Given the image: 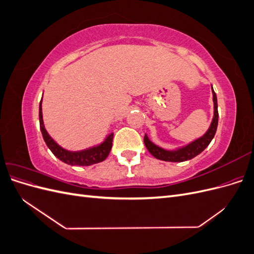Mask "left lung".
Here are the masks:
<instances>
[{
  "mask_svg": "<svg viewBox=\"0 0 254 254\" xmlns=\"http://www.w3.org/2000/svg\"><path fill=\"white\" fill-rule=\"evenodd\" d=\"M212 94H213V103H214V114H213L211 125L209 129L205 131V133L202 134L201 136L197 137L196 140L190 142L187 145H183L181 147L168 150V149L160 147V146L156 145L155 143H152L149 140L148 135L145 133V136H144L145 146L153 157L159 160L166 161V162H183V161H188L195 158L196 156L199 155V153L202 152L207 146H209V144L213 140L215 133H216L217 125H218L217 97H216V94H215L213 87H212Z\"/></svg>",
  "mask_w": 254,
  "mask_h": 254,
  "instance_id": "left-lung-1",
  "label": "left lung"
}]
</instances>
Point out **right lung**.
<instances>
[{
  "mask_svg": "<svg viewBox=\"0 0 254 254\" xmlns=\"http://www.w3.org/2000/svg\"><path fill=\"white\" fill-rule=\"evenodd\" d=\"M39 122H40V130L42 132L44 142L47 143L48 147L54 153V156L57 157L60 161H63V162L68 165L89 166V165H93L99 162H103V161L108 157L109 152L111 150L113 132L107 135L103 142L86 149L73 151V150H67L64 147H61V146L49 134L48 130L44 127L43 115H42V98L39 105Z\"/></svg>",
  "mask_w": 254,
  "mask_h": 254,
  "instance_id": "add662e5",
  "label": "right lung"
}]
</instances>
